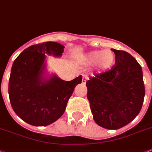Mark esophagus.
Here are the masks:
<instances>
[{
    "label": "esophagus",
    "mask_w": 152,
    "mask_h": 152,
    "mask_svg": "<svg viewBox=\"0 0 152 152\" xmlns=\"http://www.w3.org/2000/svg\"><path fill=\"white\" fill-rule=\"evenodd\" d=\"M87 80H88V76H87V75H83V79H82V83L85 84V83H86V82L87 81Z\"/></svg>",
    "instance_id": "34e87169"
}]
</instances>
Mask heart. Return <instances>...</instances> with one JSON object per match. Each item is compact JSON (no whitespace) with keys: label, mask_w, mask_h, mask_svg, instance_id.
I'll return each mask as SVG.
<instances>
[{"label":"heart","mask_w":152,"mask_h":152,"mask_svg":"<svg viewBox=\"0 0 152 152\" xmlns=\"http://www.w3.org/2000/svg\"><path fill=\"white\" fill-rule=\"evenodd\" d=\"M115 56L109 49L94 50L88 53L84 57V62L89 65H97L98 69L106 70L110 69L115 63Z\"/></svg>","instance_id":"1"}]
</instances>
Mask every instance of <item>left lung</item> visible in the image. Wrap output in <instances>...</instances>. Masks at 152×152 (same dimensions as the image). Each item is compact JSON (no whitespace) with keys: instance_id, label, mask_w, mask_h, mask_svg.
<instances>
[{"instance_id":"obj_1","label":"left lung","mask_w":152,"mask_h":152,"mask_svg":"<svg viewBox=\"0 0 152 152\" xmlns=\"http://www.w3.org/2000/svg\"><path fill=\"white\" fill-rule=\"evenodd\" d=\"M115 62L110 70L86 83L93 118L108 129L125 126L139 114L145 94L142 69L130 54L112 49Z\"/></svg>"}]
</instances>
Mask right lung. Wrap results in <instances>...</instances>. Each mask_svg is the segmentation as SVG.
<instances>
[{
    "instance_id": "1",
    "label": "right lung",
    "mask_w": 152,
    "mask_h": 152,
    "mask_svg": "<svg viewBox=\"0 0 152 152\" xmlns=\"http://www.w3.org/2000/svg\"><path fill=\"white\" fill-rule=\"evenodd\" d=\"M63 45L44 42L25 49L13 62L8 83L12 107L20 119L35 126L50 125L63 115L67 102L82 76L71 81L58 76L43 78L46 55L60 57Z\"/></svg>"
}]
</instances>
